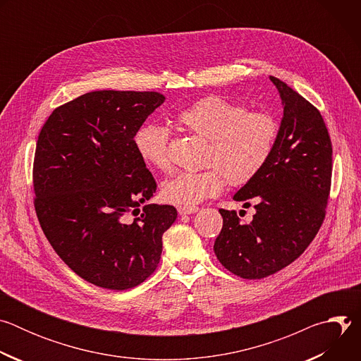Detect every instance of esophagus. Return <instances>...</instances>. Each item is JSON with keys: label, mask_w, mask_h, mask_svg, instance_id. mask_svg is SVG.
Returning a JSON list of instances; mask_svg holds the SVG:
<instances>
[{"label": "esophagus", "mask_w": 361, "mask_h": 361, "mask_svg": "<svg viewBox=\"0 0 361 361\" xmlns=\"http://www.w3.org/2000/svg\"><path fill=\"white\" fill-rule=\"evenodd\" d=\"M178 214L180 216H185V214H192L197 213L200 209L195 207V205H184V207H178Z\"/></svg>", "instance_id": "1"}]
</instances>
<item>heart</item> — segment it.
<instances>
[{"mask_svg": "<svg viewBox=\"0 0 361 361\" xmlns=\"http://www.w3.org/2000/svg\"><path fill=\"white\" fill-rule=\"evenodd\" d=\"M187 131L207 140L202 171H184L163 184L166 201L192 205L217 195L226 181L244 185L266 166L279 135V123L267 111H247L221 95L202 97L177 114ZM170 131L144 124L134 135L140 159L157 170L170 167Z\"/></svg>", "mask_w": 361, "mask_h": 361, "instance_id": "heart-1", "label": "heart"}]
</instances>
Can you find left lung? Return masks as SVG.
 Masks as SVG:
<instances>
[{"instance_id":"obj_1","label":"left lung","mask_w":361,"mask_h":361,"mask_svg":"<svg viewBox=\"0 0 361 361\" xmlns=\"http://www.w3.org/2000/svg\"><path fill=\"white\" fill-rule=\"evenodd\" d=\"M270 80L284 106L279 135L266 166L234 195L254 200L255 214L243 223L234 210L221 209L223 228L214 243L219 262L248 280L298 259L324 221L331 187L333 147L320 111L281 80Z\"/></svg>"}]
</instances>
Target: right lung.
Listing matches in <instances>:
<instances>
[{"instance_id":"obj_1","label":"right lung","mask_w":361,"mask_h":361,"mask_svg":"<svg viewBox=\"0 0 361 361\" xmlns=\"http://www.w3.org/2000/svg\"><path fill=\"white\" fill-rule=\"evenodd\" d=\"M166 97L102 90L57 107L34 156V207L60 259L85 281L109 290L141 284L157 269L173 205L140 204L157 183L134 135Z\"/></svg>"}]
</instances>
